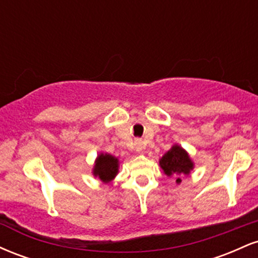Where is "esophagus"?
<instances>
[{
	"mask_svg": "<svg viewBox=\"0 0 258 258\" xmlns=\"http://www.w3.org/2000/svg\"><path fill=\"white\" fill-rule=\"evenodd\" d=\"M143 142L141 141V139H136L135 141V149H136V152H138V153H141L142 150H143Z\"/></svg>",
	"mask_w": 258,
	"mask_h": 258,
	"instance_id": "34e87169",
	"label": "esophagus"
}]
</instances>
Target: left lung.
I'll return each mask as SVG.
<instances>
[{
  "label": "left lung",
  "instance_id": "8db88e82",
  "mask_svg": "<svg viewBox=\"0 0 258 258\" xmlns=\"http://www.w3.org/2000/svg\"><path fill=\"white\" fill-rule=\"evenodd\" d=\"M159 165L167 177H176L177 184L182 182L180 177L189 176L194 170V161L179 144H173L159 160Z\"/></svg>",
  "mask_w": 258,
  "mask_h": 258
}]
</instances>
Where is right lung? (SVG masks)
Masks as SVG:
<instances>
[{
    "mask_svg": "<svg viewBox=\"0 0 258 258\" xmlns=\"http://www.w3.org/2000/svg\"><path fill=\"white\" fill-rule=\"evenodd\" d=\"M119 167L120 161L116 156L108 153H99L92 168V174L96 178H99L104 184H108L117 176Z\"/></svg>",
    "mask_w": 258,
    "mask_h": 258,
    "instance_id": "obj_1",
    "label": "right lung"
}]
</instances>
